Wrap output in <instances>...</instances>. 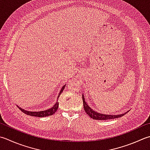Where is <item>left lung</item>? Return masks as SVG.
Wrapping results in <instances>:
<instances>
[{"mask_svg": "<svg viewBox=\"0 0 150 150\" xmlns=\"http://www.w3.org/2000/svg\"><path fill=\"white\" fill-rule=\"evenodd\" d=\"M83 106L85 112L87 113L88 115H89L91 118L97 120H109V119H114V118H118L120 117H122V116L125 115L127 112H125L122 114H119V115H107V114H103L101 113H98L96 112L93 110H92L88 105H87L86 102L85 101V99L84 98V96L83 95Z\"/></svg>", "mask_w": 150, "mask_h": 150, "instance_id": "8db88e82", "label": "left lung"}]
</instances>
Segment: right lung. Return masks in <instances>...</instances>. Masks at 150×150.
<instances>
[{
	"instance_id": "1",
	"label": "right lung",
	"mask_w": 150,
	"mask_h": 150,
	"mask_svg": "<svg viewBox=\"0 0 150 150\" xmlns=\"http://www.w3.org/2000/svg\"><path fill=\"white\" fill-rule=\"evenodd\" d=\"M65 84L64 86H63L62 88L61 89L60 92L59 93V95H58V98H59L60 95L61 94V93L63 92V90L64 89V88L66 86ZM19 108V109L22 111L23 112H24L25 114H27V115H30L32 116H36V117H45V116H51L52 114H54L56 112H57V110H58V101H57V103L54 104V105L52 108H49L48 110H44V111H40V112H30V111H27V110H25L24 109H23L21 108Z\"/></svg>"
}]
</instances>
